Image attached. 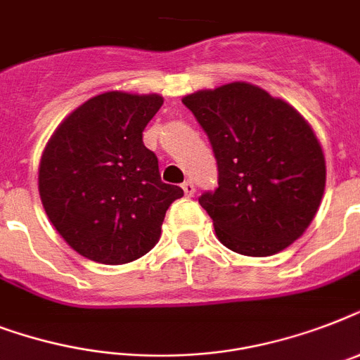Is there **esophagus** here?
Masks as SVG:
<instances>
[{
  "label": "esophagus",
  "mask_w": 360,
  "mask_h": 360,
  "mask_svg": "<svg viewBox=\"0 0 360 360\" xmlns=\"http://www.w3.org/2000/svg\"><path fill=\"white\" fill-rule=\"evenodd\" d=\"M183 191H185L186 196H194V192H196V186H194V183L188 179V181H185V183H183Z\"/></svg>",
  "instance_id": "1"
}]
</instances>
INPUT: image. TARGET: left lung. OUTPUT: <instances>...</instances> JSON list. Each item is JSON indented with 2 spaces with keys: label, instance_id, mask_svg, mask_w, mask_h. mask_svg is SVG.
I'll list each match as a JSON object with an SVG mask.
<instances>
[{
  "label": "left lung",
  "instance_id": "left-lung-1",
  "mask_svg": "<svg viewBox=\"0 0 360 360\" xmlns=\"http://www.w3.org/2000/svg\"><path fill=\"white\" fill-rule=\"evenodd\" d=\"M213 147L219 186L200 200L220 243L271 256L302 236L325 191V157L301 114L259 87L233 82L186 95Z\"/></svg>",
  "mask_w": 360,
  "mask_h": 360
}]
</instances>
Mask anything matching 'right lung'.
<instances>
[{
	"mask_svg": "<svg viewBox=\"0 0 360 360\" xmlns=\"http://www.w3.org/2000/svg\"><path fill=\"white\" fill-rule=\"evenodd\" d=\"M160 95L103 93L59 124L39 168L53 228L78 254L106 265L134 262L157 245L166 211L183 188L162 183L141 132Z\"/></svg>",
	"mask_w": 360,
	"mask_h": 360,
	"instance_id": "obj_1",
	"label": "right lung"
}]
</instances>
